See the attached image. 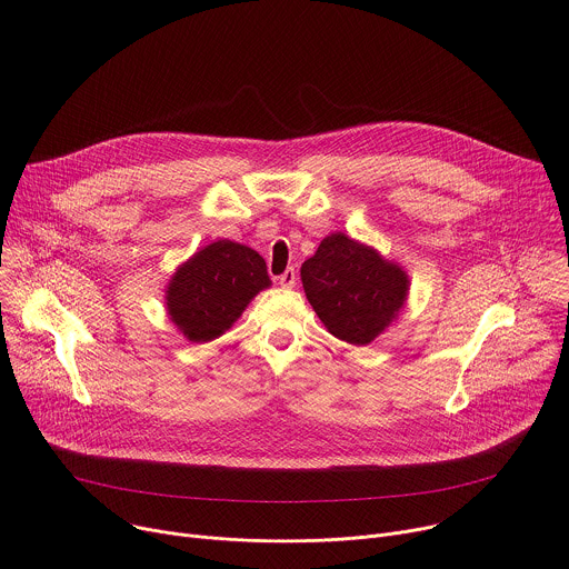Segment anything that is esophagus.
Returning a JSON list of instances; mask_svg holds the SVG:
<instances>
[{"mask_svg":"<svg viewBox=\"0 0 569 569\" xmlns=\"http://www.w3.org/2000/svg\"><path fill=\"white\" fill-rule=\"evenodd\" d=\"M277 281H279L283 288H292V286H295V281H297V272H295V268H288L283 274H279V277H277Z\"/></svg>","mask_w":569,"mask_h":569,"instance_id":"34e87169","label":"esophagus"}]
</instances>
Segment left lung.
Listing matches in <instances>:
<instances>
[{"label": "left lung", "mask_w": 569, "mask_h": 569, "mask_svg": "<svg viewBox=\"0 0 569 569\" xmlns=\"http://www.w3.org/2000/svg\"><path fill=\"white\" fill-rule=\"evenodd\" d=\"M301 281L330 335L352 346L375 341L408 297V274L343 232L326 237L303 261Z\"/></svg>", "instance_id": "8db88e82"}]
</instances>
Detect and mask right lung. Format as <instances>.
Here are the masks:
<instances>
[{
    "instance_id": "1",
    "label": "right lung",
    "mask_w": 569,
    "mask_h": 569,
    "mask_svg": "<svg viewBox=\"0 0 569 569\" xmlns=\"http://www.w3.org/2000/svg\"><path fill=\"white\" fill-rule=\"evenodd\" d=\"M270 286L266 261L248 246L221 239L186 261L168 286V315L194 343L223 335L250 299Z\"/></svg>"
}]
</instances>
